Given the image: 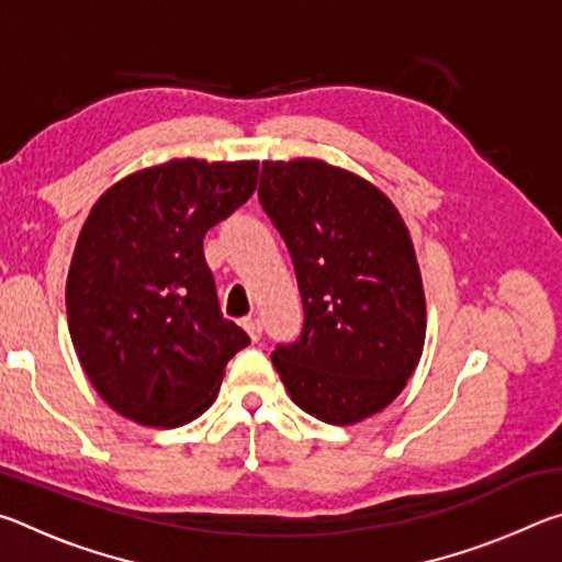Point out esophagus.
Listing matches in <instances>:
<instances>
[{"mask_svg":"<svg viewBox=\"0 0 562 562\" xmlns=\"http://www.w3.org/2000/svg\"><path fill=\"white\" fill-rule=\"evenodd\" d=\"M243 327H245L247 335H250L252 341H258L262 337V322L258 317H245Z\"/></svg>","mask_w":562,"mask_h":562,"instance_id":"obj_1","label":"esophagus"}]
</instances>
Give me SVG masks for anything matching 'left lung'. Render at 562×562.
I'll list each match as a JSON object with an SVG mask.
<instances>
[{"mask_svg": "<svg viewBox=\"0 0 562 562\" xmlns=\"http://www.w3.org/2000/svg\"><path fill=\"white\" fill-rule=\"evenodd\" d=\"M260 203L297 274L304 327L272 351L302 412L349 426L402 394L422 359L426 297L394 203L319 158L262 160Z\"/></svg>", "mask_w": 562, "mask_h": 562, "instance_id": "obj_1", "label": "left lung"}]
</instances>
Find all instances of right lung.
<instances>
[{
  "label": "right lung",
  "mask_w": 562,
  "mask_h": 562,
  "mask_svg": "<svg viewBox=\"0 0 562 562\" xmlns=\"http://www.w3.org/2000/svg\"><path fill=\"white\" fill-rule=\"evenodd\" d=\"M258 176V160L173 158L93 203L66 278V315L76 357L113 412L156 429L193 422L250 345L223 317L203 237L255 193Z\"/></svg>",
  "instance_id": "right-lung-1"
}]
</instances>
